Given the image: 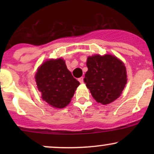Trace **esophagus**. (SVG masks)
<instances>
[{
  "label": "esophagus",
  "instance_id": "obj_1",
  "mask_svg": "<svg viewBox=\"0 0 154 154\" xmlns=\"http://www.w3.org/2000/svg\"><path fill=\"white\" fill-rule=\"evenodd\" d=\"M83 79H84V77H79V78L78 79V80H79V82H80V83H83V82H84V80H83Z\"/></svg>",
  "mask_w": 154,
  "mask_h": 154
}]
</instances>
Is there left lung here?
<instances>
[{"label":"left lung","mask_w":154,"mask_h":154,"mask_svg":"<svg viewBox=\"0 0 154 154\" xmlns=\"http://www.w3.org/2000/svg\"><path fill=\"white\" fill-rule=\"evenodd\" d=\"M84 82L98 103L106 105L117 99L127 84L125 64L112 55H95L87 59Z\"/></svg>","instance_id":"left-lung-1"}]
</instances>
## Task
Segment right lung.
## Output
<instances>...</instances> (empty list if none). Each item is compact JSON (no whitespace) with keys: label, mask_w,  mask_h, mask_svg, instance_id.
Wrapping results in <instances>:
<instances>
[{"label":"right lung","mask_w":154,"mask_h":154,"mask_svg":"<svg viewBox=\"0 0 154 154\" xmlns=\"http://www.w3.org/2000/svg\"><path fill=\"white\" fill-rule=\"evenodd\" d=\"M35 80L43 100L58 109H63L70 103L79 85L62 59L47 60L42 63Z\"/></svg>","instance_id":"add662e5"}]
</instances>
